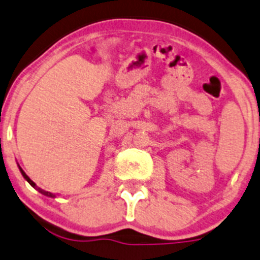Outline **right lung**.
Returning a JSON list of instances; mask_svg holds the SVG:
<instances>
[{
    "instance_id": "obj_1",
    "label": "right lung",
    "mask_w": 260,
    "mask_h": 260,
    "mask_svg": "<svg viewBox=\"0 0 260 260\" xmlns=\"http://www.w3.org/2000/svg\"><path fill=\"white\" fill-rule=\"evenodd\" d=\"M20 171H21L22 176H24V178H25V179H26V180H27V181H29V184H30V185H31V186H34V188H35V189H37V190H38V191H40V193H42V194H44V196H48V197H52V198H54V197H55L54 194H53V193H50V191H47V190H43V189L38 188V186H37V184H35V183H34V181H32V180H31V179H30V178H29V176H27V175H26V174H25V173H24V170H22V169H21V168H20Z\"/></svg>"
}]
</instances>
